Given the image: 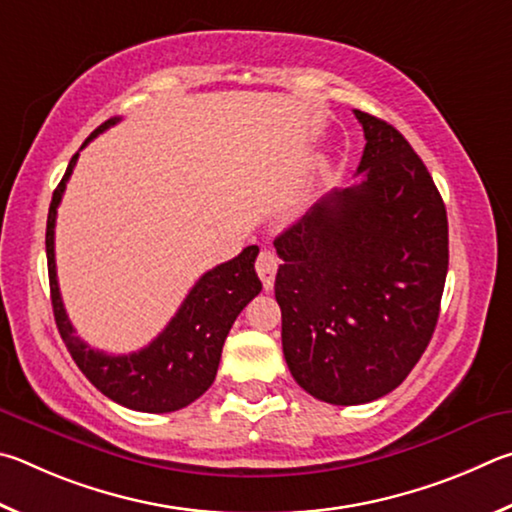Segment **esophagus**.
Returning <instances> with one entry per match:
<instances>
[{"mask_svg": "<svg viewBox=\"0 0 512 512\" xmlns=\"http://www.w3.org/2000/svg\"><path fill=\"white\" fill-rule=\"evenodd\" d=\"M276 267H279V258L274 256V251L263 249L256 258V272L261 276L263 288L272 290L274 288V276H276Z\"/></svg>", "mask_w": 512, "mask_h": 512, "instance_id": "1", "label": "esophagus"}]
</instances>
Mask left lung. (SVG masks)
Here are the masks:
<instances>
[{"mask_svg":"<svg viewBox=\"0 0 512 512\" xmlns=\"http://www.w3.org/2000/svg\"><path fill=\"white\" fill-rule=\"evenodd\" d=\"M355 116L360 182L274 240L285 362L330 405H364L402 384L434 335L450 261L445 204L423 159L387 121Z\"/></svg>","mask_w":512,"mask_h":512,"instance_id":"left-lung-1","label":"left lung"}]
</instances>
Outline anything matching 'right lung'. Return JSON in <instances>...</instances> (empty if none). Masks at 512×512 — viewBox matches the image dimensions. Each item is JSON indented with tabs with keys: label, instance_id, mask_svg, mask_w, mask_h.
<instances>
[{
	"label": "right lung",
	"instance_id": "add662e5",
	"mask_svg": "<svg viewBox=\"0 0 512 512\" xmlns=\"http://www.w3.org/2000/svg\"><path fill=\"white\" fill-rule=\"evenodd\" d=\"M119 116L105 121L89 134L83 148L98 134L119 123ZM78 152L71 157L65 177L51 197L47 218V265L51 306L62 342L74 357L78 369L94 387L119 405L146 411V414H168L191 405L211 387L218 373L224 339L242 308L261 292L254 261L258 247L249 245L236 258L206 272L193 290L186 294L177 315L152 342L130 355H107L89 348L76 335L74 326L62 306L58 274H56V215Z\"/></svg>",
	"mask_w": 512,
	"mask_h": 512
}]
</instances>
